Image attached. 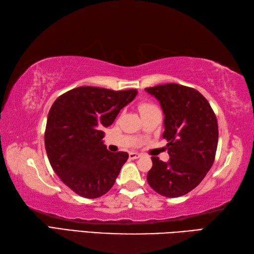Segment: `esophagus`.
<instances>
[{"label": "esophagus", "instance_id": "obj_1", "mask_svg": "<svg viewBox=\"0 0 254 254\" xmlns=\"http://www.w3.org/2000/svg\"><path fill=\"white\" fill-rule=\"evenodd\" d=\"M128 157H130V159H137L141 157V154L136 153V152H131L130 154H128Z\"/></svg>", "mask_w": 254, "mask_h": 254}]
</instances>
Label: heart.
<instances>
[{"label": "heart", "mask_w": 254, "mask_h": 254, "mask_svg": "<svg viewBox=\"0 0 254 254\" xmlns=\"http://www.w3.org/2000/svg\"><path fill=\"white\" fill-rule=\"evenodd\" d=\"M139 111H141V113L145 112V111H148V110H152V109H155V106L152 105V104H148V102H143V104L139 105Z\"/></svg>", "instance_id": "b5f03b06"}]
</instances>
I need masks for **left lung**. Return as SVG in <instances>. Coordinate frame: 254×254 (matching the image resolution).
Returning a JSON list of instances; mask_svg holds the SVG:
<instances>
[{
	"label": "left lung",
	"mask_w": 254,
	"mask_h": 254,
	"mask_svg": "<svg viewBox=\"0 0 254 254\" xmlns=\"http://www.w3.org/2000/svg\"><path fill=\"white\" fill-rule=\"evenodd\" d=\"M159 101L164 112L169 160L152 157L147 174L152 189L178 197L199 185L213 166L218 143L217 119L208 101L196 89L170 83L145 88Z\"/></svg>",
	"instance_id": "8db88e82"
}]
</instances>
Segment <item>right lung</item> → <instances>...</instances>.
<instances>
[{
	"instance_id": "right-lung-1",
	"label": "right lung",
	"mask_w": 254,
	"mask_h": 254,
	"mask_svg": "<svg viewBox=\"0 0 254 254\" xmlns=\"http://www.w3.org/2000/svg\"><path fill=\"white\" fill-rule=\"evenodd\" d=\"M136 95V89L83 86L53 102L45 132L47 155L58 177L78 195L99 197L115 185L128 154L110 153L101 130Z\"/></svg>"
}]
</instances>
